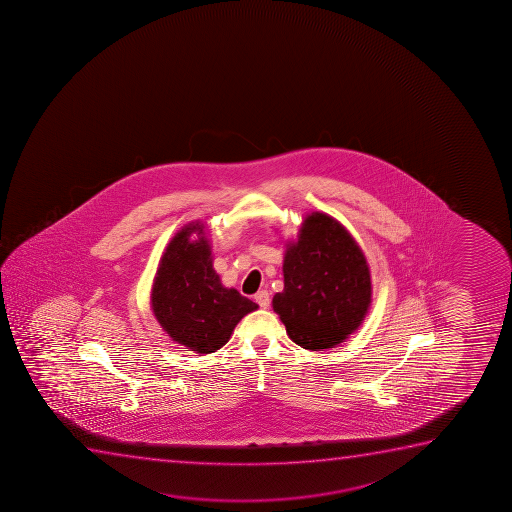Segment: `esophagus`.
<instances>
[{"mask_svg": "<svg viewBox=\"0 0 512 512\" xmlns=\"http://www.w3.org/2000/svg\"><path fill=\"white\" fill-rule=\"evenodd\" d=\"M255 301H257L262 308L269 307V305H271V295H269V291H265V289L259 291V293L255 295Z\"/></svg>", "mask_w": 512, "mask_h": 512, "instance_id": "34e87169", "label": "esophagus"}]
</instances>
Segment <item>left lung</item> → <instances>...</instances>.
I'll list each match as a JSON object with an SVG mask.
<instances>
[{
  "label": "left lung",
  "instance_id": "1",
  "mask_svg": "<svg viewBox=\"0 0 512 512\" xmlns=\"http://www.w3.org/2000/svg\"><path fill=\"white\" fill-rule=\"evenodd\" d=\"M284 289L274 312L298 346L312 351L343 343L365 319L372 301L367 260L353 236L322 212L303 221L286 248Z\"/></svg>",
  "mask_w": 512,
  "mask_h": 512
}]
</instances>
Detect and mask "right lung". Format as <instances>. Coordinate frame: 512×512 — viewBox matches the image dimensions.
<instances>
[{
  "label": "right lung",
  "mask_w": 512,
  "mask_h": 512,
  "mask_svg": "<svg viewBox=\"0 0 512 512\" xmlns=\"http://www.w3.org/2000/svg\"><path fill=\"white\" fill-rule=\"evenodd\" d=\"M204 224H188L171 240L159 262L152 286L157 322L178 344L195 353H214L228 343L231 332L259 305L224 288L212 269L211 247L202 235Z\"/></svg>",
  "instance_id": "1"
}]
</instances>
